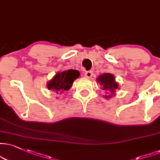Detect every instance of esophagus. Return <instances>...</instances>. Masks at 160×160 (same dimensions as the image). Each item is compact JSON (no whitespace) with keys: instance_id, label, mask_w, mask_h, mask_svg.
Here are the masks:
<instances>
[{"instance_id":"obj_1","label":"esophagus","mask_w":160,"mask_h":160,"mask_svg":"<svg viewBox=\"0 0 160 160\" xmlns=\"http://www.w3.org/2000/svg\"><path fill=\"white\" fill-rule=\"evenodd\" d=\"M84 76H85V77H87V78H90V77H92V71H86L85 72H84Z\"/></svg>"}]
</instances>
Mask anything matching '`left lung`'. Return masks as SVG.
Here are the masks:
<instances>
[{"label":"left lung","mask_w":160,"mask_h":160,"mask_svg":"<svg viewBox=\"0 0 160 160\" xmlns=\"http://www.w3.org/2000/svg\"><path fill=\"white\" fill-rule=\"evenodd\" d=\"M98 82L103 87L104 90H110V92H115V90L118 88V84L115 82L114 76L110 73H104L98 77ZM105 97H110V96H105Z\"/></svg>","instance_id":"obj_1"}]
</instances>
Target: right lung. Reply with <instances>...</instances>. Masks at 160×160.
Listing matches in <instances>:
<instances>
[{
	"instance_id": "1",
	"label": "right lung",
	"mask_w": 160,
	"mask_h": 160,
	"mask_svg": "<svg viewBox=\"0 0 160 160\" xmlns=\"http://www.w3.org/2000/svg\"><path fill=\"white\" fill-rule=\"evenodd\" d=\"M79 75V72L76 70H68L58 72L50 81L47 84V88L49 90L56 91L57 94H59V92L62 93L70 89L74 80L78 78Z\"/></svg>"
}]
</instances>
